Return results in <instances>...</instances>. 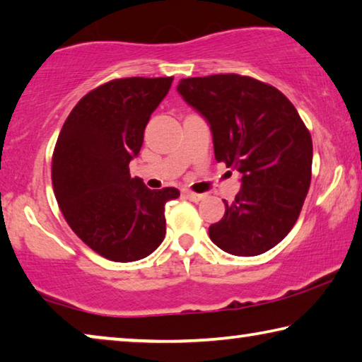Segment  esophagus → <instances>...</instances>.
<instances>
[{
    "label": "esophagus",
    "mask_w": 362,
    "mask_h": 362,
    "mask_svg": "<svg viewBox=\"0 0 362 362\" xmlns=\"http://www.w3.org/2000/svg\"><path fill=\"white\" fill-rule=\"evenodd\" d=\"M185 196L189 199V200H192V202H200V200H202L205 196L204 194H196V192H192V191H185Z\"/></svg>",
    "instance_id": "34e87169"
}]
</instances>
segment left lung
I'll return each mask as SVG.
<instances>
[{"mask_svg":"<svg viewBox=\"0 0 362 362\" xmlns=\"http://www.w3.org/2000/svg\"><path fill=\"white\" fill-rule=\"evenodd\" d=\"M176 90L207 121L216 162L241 189L209 236L221 251L259 255L285 238L301 212L313 170V139L280 90L238 74L181 79Z\"/></svg>","mask_w":362,"mask_h":362,"instance_id":"8db88e82","label":"left lung"}]
</instances>
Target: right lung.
Returning a JSON list of instances; mask_svg holds the SVG:
<instances>
[{"label":"right lung","mask_w":362,"mask_h":362,"mask_svg":"<svg viewBox=\"0 0 362 362\" xmlns=\"http://www.w3.org/2000/svg\"><path fill=\"white\" fill-rule=\"evenodd\" d=\"M173 77H127L88 92L71 111L53 152L54 197L72 231L113 262H134L162 244L175 187L131 177L144 131Z\"/></svg>","instance_id":"right-lung-1"}]
</instances>
